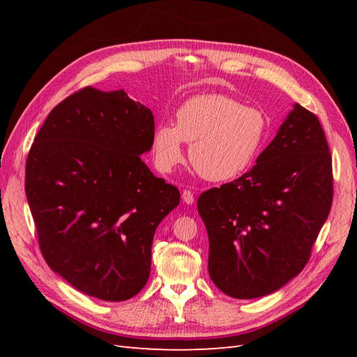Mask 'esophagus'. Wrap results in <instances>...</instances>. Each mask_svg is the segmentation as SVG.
<instances>
[{
  "mask_svg": "<svg viewBox=\"0 0 357 357\" xmlns=\"http://www.w3.org/2000/svg\"><path fill=\"white\" fill-rule=\"evenodd\" d=\"M181 199H183V202H186L188 205L193 204V201H195V198H193V193L190 190H183Z\"/></svg>",
  "mask_w": 357,
  "mask_h": 357,
  "instance_id": "1",
  "label": "esophagus"
}]
</instances>
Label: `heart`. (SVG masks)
<instances>
[{"mask_svg": "<svg viewBox=\"0 0 357 357\" xmlns=\"http://www.w3.org/2000/svg\"><path fill=\"white\" fill-rule=\"evenodd\" d=\"M269 137V117L255 105H243L223 93H202L183 102L176 125L159 123L152 134V153L158 169L171 172L189 159L208 181L241 176L261 156Z\"/></svg>", "mask_w": 357, "mask_h": 357, "instance_id": "obj_1", "label": "heart"}]
</instances>
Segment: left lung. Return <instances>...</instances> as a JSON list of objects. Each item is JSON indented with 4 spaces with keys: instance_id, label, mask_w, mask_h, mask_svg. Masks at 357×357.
<instances>
[{
    "instance_id": "obj_1",
    "label": "left lung",
    "mask_w": 357,
    "mask_h": 357,
    "mask_svg": "<svg viewBox=\"0 0 357 357\" xmlns=\"http://www.w3.org/2000/svg\"><path fill=\"white\" fill-rule=\"evenodd\" d=\"M332 193L325 132L316 114L294 104L250 171L198 198L213 283L236 299L283 287L308 262Z\"/></svg>"
}]
</instances>
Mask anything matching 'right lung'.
I'll list each match as a JSON object with an SVG mask.
<instances>
[{
	"mask_svg": "<svg viewBox=\"0 0 357 357\" xmlns=\"http://www.w3.org/2000/svg\"><path fill=\"white\" fill-rule=\"evenodd\" d=\"M153 113L123 89L88 86L34 138L25 192L47 265L83 294L126 301L147 283L155 231L180 192L142 160Z\"/></svg>",
	"mask_w": 357,
	"mask_h": 357,
	"instance_id": "obj_1",
	"label": "right lung"
}]
</instances>
